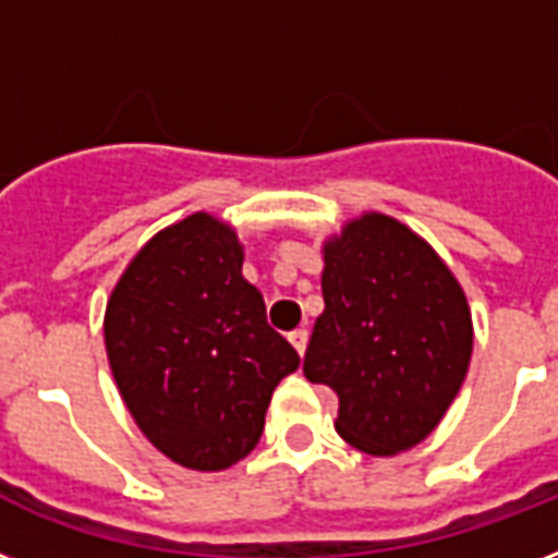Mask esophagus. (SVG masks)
<instances>
[{
    "label": "esophagus",
    "mask_w": 558,
    "mask_h": 558,
    "mask_svg": "<svg viewBox=\"0 0 558 558\" xmlns=\"http://www.w3.org/2000/svg\"><path fill=\"white\" fill-rule=\"evenodd\" d=\"M289 341H292V348L298 350V356H304L306 344H310V332H306V330L289 332Z\"/></svg>",
    "instance_id": "34e87169"
}]
</instances>
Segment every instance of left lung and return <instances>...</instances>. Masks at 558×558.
<instances>
[{"label":"left lung","instance_id":"1","mask_svg":"<svg viewBox=\"0 0 558 558\" xmlns=\"http://www.w3.org/2000/svg\"><path fill=\"white\" fill-rule=\"evenodd\" d=\"M322 292L304 373L336 390V432L367 454L423 442L472 359V315L449 266L402 222L365 214L324 248Z\"/></svg>","mask_w":558,"mask_h":558}]
</instances>
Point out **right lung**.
Wrapping results in <instances>:
<instances>
[{
	"instance_id": "right-lung-1",
	"label": "right lung",
	"mask_w": 558,
	"mask_h": 558,
	"mask_svg": "<svg viewBox=\"0 0 558 558\" xmlns=\"http://www.w3.org/2000/svg\"><path fill=\"white\" fill-rule=\"evenodd\" d=\"M107 356L144 437L179 466L219 472L257 446L298 353L243 278L234 228L191 214L135 254L107 304Z\"/></svg>"
}]
</instances>
